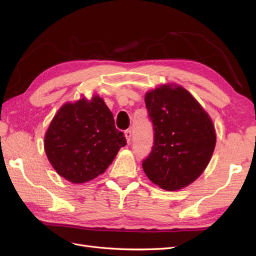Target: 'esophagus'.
<instances>
[{"instance_id":"34e87169","label":"esophagus","mask_w":256,"mask_h":256,"mask_svg":"<svg viewBox=\"0 0 256 256\" xmlns=\"http://www.w3.org/2000/svg\"><path fill=\"white\" fill-rule=\"evenodd\" d=\"M125 136H126L127 143L129 144L131 142V136H132V132H131V130H126L125 131Z\"/></svg>"}]
</instances>
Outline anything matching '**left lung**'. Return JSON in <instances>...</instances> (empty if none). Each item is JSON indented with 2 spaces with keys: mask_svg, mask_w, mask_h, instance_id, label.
<instances>
[{
  "mask_svg": "<svg viewBox=\"0 0 256 256\" xmlns=\"http://www.w3.org/2000/svg\"><path fill=\"white\" fill-rule=\"evenodd\" d=\"M154 146L143 160L146 176L168 191L180 190L204 172L216 146L212 118L190 92L164 84L145 95Z\"/></svg>",
  "mask_w": 256,
  "mask_h": 256,
  "instance_id": "obj_1",
  "label": "left lung"
}]
</instances>
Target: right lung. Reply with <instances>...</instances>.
Segmentation results:
<instances>
[{
	"mask_svg": "<svg viewBox=\"0 0 256 256\" xmlns=\"http://www.w3.org/2000/svg\"><path fill=\"white\" fill-rule=\"evenodd\" d=\"M126 138L115 128L104 99L65 104L44 136V152L56 173L74 184L94 180L108 168Z\"/></svg>",
	"mask_w": 256,
	"mask_h": 256,
	"instance_id": "add662e5",
	"label": "right lung"
}]
</instances>
